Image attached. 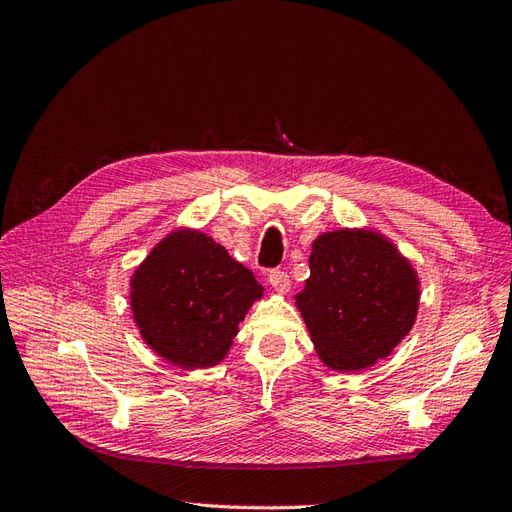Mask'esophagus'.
<instances>
[{"instance_id":"34e87169","label":"esophagus","mask_w":512,"mask_h":512,"mask_svg":"<svg viewBox=\"0 0 512 512\" xmlns=\"http://www.w3.org/2000/svg\"><path fill=\"white\" fill-rule=\"evenodd\" d=\"M267 280H269L271 288L277 290V292L286 294V292L290 290V275H288L286 271H282V269H273V271L269 273Z\"/></svg>"}]
</instances>
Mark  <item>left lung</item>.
I'll return each instance as SVG.
<instances>
[{"instance_id": "obj_1", "label": "left lung", "mask_w": 512, "mask_h": 512, "mask_svg": "<svg viewBox=\"0 0 512 512\" xmlns=\"http://www.w3.org/2000/svg\"><path fill=\"white\" fill-rule=\"evenodd\" d=\"M297 307L320 359L339 371L374 365L393 352L416 318L418 280L378 232L320 235Z\"/></svg>"}]
</instances>
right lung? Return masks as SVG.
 Listing matches in <instances>:
<instances>
[{
	"mask_svg": "<svg viewBox=\"0 0 512 512\" xmlns=\"http://www.w3.org/2000/svg\"><path fill=\"white\" fill-rule=\"evenodd\" d=\"M130 286L147 346L181 369L218 365L262 297L254 273L196 230L173 232L153 247Z\"/></svg>",
	"mask_w": 512,
	"mask_h": 512,
	"instance_id": "1",
	"label": "right lung"
}]
</instances>
